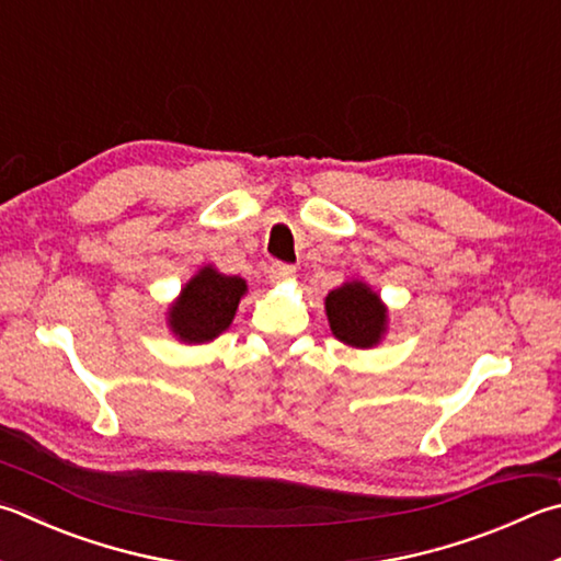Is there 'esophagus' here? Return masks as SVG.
Returning a JSON list of instances; mask_svg holds the SVG:
<instances>
[{
  "label": "esophagus",
  "mask_w": 561,
  "mask_h": 561,
  "mask_svg": "<svg viewBox=\"0 0 561 561\" xmlns=\"http://www.w3.org/2000/svg\"><path fill=\"white\" fill-rule=\"evenodd\" d=\"M294 274V264H287V262H272L267 267V277L272 282H279V279H287Z\"/></svg>",
  "instance_id": "34e87169"
}]
</instances>
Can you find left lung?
<instances>
[{"label":"left lung","mask_w":561,"mask_h":561,"mask_svg":"<svg viewBox=\"0 0 561 561\" xmlns=\"http://www.w3.org/2000/svg\"><path fill=\"white\" fill-rule=\"evenodd\" d=\"M325 313H329L331 331L339 341L355 345V348H370L385 333L387 309L380 297L363 282L343 284L325 297Z\"/></svg>","instance_id":"obj_1"}]
</instances>
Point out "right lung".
Segmentation results:
<instances>
[{
  "instance_id": "obj_1",
  "label": "right lung",
  "mask_w": 561,
  "mask_h": 561,
  "mask_svg": "<svg viewBox=\"0 0 561 561\" xmlns=\"http://www.w3.org/2000/svg\"><path fill=\"white\" fill-rule=\"evenodd\" d=\"M248 284L213 267L201 270L171 307L169 323L181 341L206 343L230 325Z\"/></svg>"
}]
</instances>
